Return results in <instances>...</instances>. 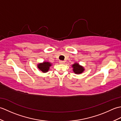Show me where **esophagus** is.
<instances>
[{"label": "esophagus", "instance_id": "1", "mask_svg": "<svg viewBox=\"0 0 121 121\" xmlns=\"http://www.w3.org/2000/svg\"><path fill=\"white\" fill-rule=\"evenodd\" d=\"M59 63H60V64H64V63H65V61L61 60V61H59Z\"/></svg>", "mask_w": 121, "mask_h": 121}]
</instances>
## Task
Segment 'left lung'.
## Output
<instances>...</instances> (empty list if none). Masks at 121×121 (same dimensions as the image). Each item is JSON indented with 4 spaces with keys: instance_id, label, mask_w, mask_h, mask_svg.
Instances as JSON below:
<instances>
[{
    "instance_id": "obj_1",
    "label": "left lung",
    "mask_w": 121,
    "mask_h": 121,
    "mask_svg": "<svg viewBox=\"0 0 121 121\" xmlns=\"http://www.w3.org/2000/svg\"><path fill=\"white\" fill-rule=\"evenodd\" d=\"M72 68L73 69V71L74 73L77 74H81L82 73H83L84 71L85 70L84 68L83 67V66L80 65L78 63H74V64L72 65Z\"/></svg>"
}]
</instances>
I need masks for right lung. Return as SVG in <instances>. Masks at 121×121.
Masks as SVG:
<instances>
[{
	"label": "right lung",
	"mask_w": 121,
	"mask_h": 121,
	"mask_svg": "<svg viewBox=\"0 0 121 121\" xmlns=\"http://www.w3.org/2000/svg\"><path fill=\"white\" fill-rule=\"evenodd\" d=\"M52 64L49 62H43V63H39L37 65V67L39 70L43 73H46L49 71L50 67Z\"/></svg>",
	"instance_id": "1"
}]
</instances>
